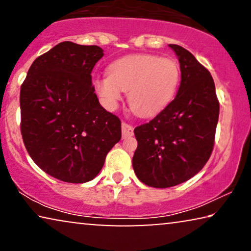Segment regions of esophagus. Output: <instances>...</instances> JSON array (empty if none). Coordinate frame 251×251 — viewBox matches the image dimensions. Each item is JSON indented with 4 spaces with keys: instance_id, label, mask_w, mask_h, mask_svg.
I'll use <instances>...</instances> for the list:
<instances>
[{
    "instance_id": "34e87169",
    "label": "esophagus",
    "mask_w": 251,
    "mask_h": 251,
    "mask_svg": "<svg viewBox=\"0 0 251 251\" xmlns=\"http://www.w3.org/2000/svg\"><path fill=\"white\" fill-rule=\"evenodd\" d=\"M121 128H122V137H123V138H128V137H131L133 135V128L130 125H128V123L123 122Z\"/></svg>"
}]
</instances>
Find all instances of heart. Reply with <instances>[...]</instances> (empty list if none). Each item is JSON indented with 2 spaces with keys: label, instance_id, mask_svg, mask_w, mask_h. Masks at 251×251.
<instances>
[{
  "label": "heart",
  "instance_id": "obj_1",
  "mask_svg": "<svg viewBox=\"0 0 251 251\" xmlns=\"http://www.w3.org/2000/svg\"><path fill=\"white\" fill-rule=\"evenodd\" d=\"M180 82V67L173 58L130 54L113 61L108 76L98 78L95 88L106 106L114 108L128 92L131 109L142 116L159 114L173 101Z\"/></svg>",
  "mask_w": 251,
  "mask_h": 251
}]
</instances>
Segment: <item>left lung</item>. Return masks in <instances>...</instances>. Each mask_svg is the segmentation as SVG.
<instances>
[{
  "label": "left lung",
  "mask_w": 251,
  "mask_h": 251,
  "mask_svg": "<svg viewBox=\"0 0 251 251\" xmlns=\"http://www.w3.org/2000/svg\"><path fill=\"white\" fill-rule=\"evenodd\" d=\"M180 65L176 98L149 123L133 130L138 146L132 167L147 186L167 188L195 176L211 155L219 102L207 68L190 51L169 44Z\"/></svg>",
  "instance_id": "8db88e82"
}]
</instances>
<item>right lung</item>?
Segmentation results:
<instances>
[{"label": "right lung", "instance_id": "1", "mask_svg": "<svg viewBox=\"0 0 251 251\" xmlns=\"http://www.w3.org/2000/svg\"><path fill=\"white\" fill-rule=\"evenodd\" d=\"M97 46L65 41L37 57L20 89L23 140L34 162L66 183L92 180L121 139V121L99 104Z\"/></svg>", "mask_w": 251, "mask_h": 251}]
</instances>
